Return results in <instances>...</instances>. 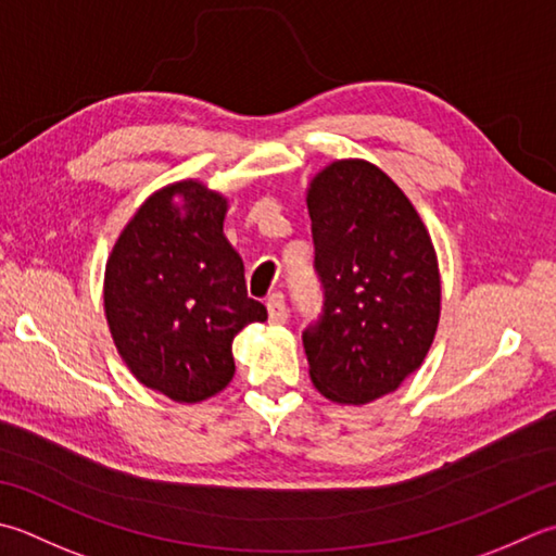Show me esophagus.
I'll return each mask as SVG.
<instances>
[{"instance_id":"esophagus-1","label":"esophagus","mask_w":556,"mask_h":556,"mask_svg":"<svg viewBox=\"0 0 556 556\" xmlns=\"http://www.w3.org/2000/svg\"><path fill=\"white\" fill-rule=\"evenodd\" d=\"M267 313L271 325H285L287 323V303L281 293H271L267 299Z\"/></svg>"}]
</instances>
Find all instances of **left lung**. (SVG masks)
<instances>
[{
	"label": "left lung",
	"mask_w": 556,
	"mask_h": 556,
	"mask_svg": "<svg viewBox=\"0 0 556 556\" xmlns=\"http://www.w3.org/2000/svg\"><path fill=\"white\" fill-rule=\"evenodd\" d=\"M325 308L303 332L315 390L337 405L395 393L427 358L441 318L437 248L397 182L337 159L308 182Z\"/></svg>",
	"instance_id": "8db88e82"
}]
</instances>
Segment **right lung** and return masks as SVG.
<instances>
[{"mask_svg": "<svg viewBox=\"0 0 556 556\" xmlns=\"http://www.w3.org/2000/svg\"><path fill=\"white\" fill-rule=\"evenodd\" d=\"M228 200L202 180L163 185L139 204L108 255V330L141 386L185 405L233 378V337L267 320L248 299L241 255L224 236Z\"/></svg>", "mask_w": 556, "mask_h": 556, "instance_id": "right-lung-1", "label": "right lung"}]
</instances>
